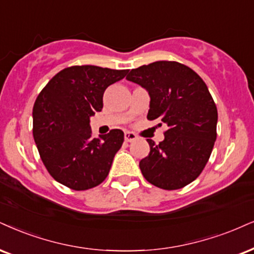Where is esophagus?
<instances>
[{"instance_id": "esophagus-1", "label": "esophagus", "mask_w": 254, "mask_h": 254, "mask_svg": "<svg viewBox=\"0 0 254 254\" xmlns=\"http://www.w3.org/2000/svg\"><path fill=\"white\" fill-rule=\"evenodd\" d=\"M136 139V135L132 132H126L125 133V141L126 142H132Z\"/></svg>"}]
</instances>
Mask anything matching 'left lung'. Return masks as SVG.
<instances>
[{
	"label": "left lung",
	"mask_w": 254,
	"mask_h": 254,
	"mask_svg": "<svg viewBox=\"0 0 254 254\" xmlns=\"http://www.w3.org/2000/svg\"><path fill=\"white\" fill-rule=\"evenodd\" d=\"M126 79L151 96L147 119L167 126L164 141L156 145L147 139L151 151L139 164L142 175L159 189H183L205 168L217 139L218 111L207 86L193 69L175 61L141 65Z\"/></svg>",
	"instance_id": "1"
}]
</instances>
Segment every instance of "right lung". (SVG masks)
I'll return each instance as SVG.
<instances>
[{
  "label": "right lung",
  "mask_w": 254,
  "mask_h": 254,
  "mask_svg": "<svg viewBox=\"0 0 254 254\" xmlns=\"http://www.w3.org/2000/svg\"><path fill=\"white\" fill-rule=\"evenodd\" d=\"M127 69L73 65L59 71L37 96L33 135L41 160L54 179L75 190L93 189L107 178L124 132L92 137L89 118L103 107V93Z\"/></svg>",
  "instance_id": "obj_1"
}]
</instances>
